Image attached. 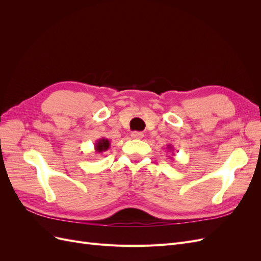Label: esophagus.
Here are the masks:
<instances>
[{
	"label": "esophagus",
	"instance_id": "esophagus-1",
	"mask_svg": "<svg viewBox=\"0 0 261 261\" xmlns=\"http://www.w3.org/2000/svg\"><path fill=\"white\" fill-rule=\"evenodd\" d=\"M130 136H132V138H134V139H140V138L144 137V134L140 133V132H132Z\"/></svg>",
	"mask_w": 261,
	"mask_h": 261
}]
</instances>
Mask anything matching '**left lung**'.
Returning a JSON list of instances; mask_svg holds the SVG:
<instances>
[{
  "label": "left lung",
  "mask_w": 261,
  "mask_h": 261,
  "mask_svg": "<svg viewBox=\"0 0 261 261\" xmlns=\"http://www.w3.org/2000/svg\"><path fill=\"white\" fill-rule=\"evenodd\" d=\"M167 149H168V150H170V152H171V151H173V150H174V148H173V146H172V145H168V146H167Z\"/></svg>",
  "instance_id": "obj_1"
}]
</instances>
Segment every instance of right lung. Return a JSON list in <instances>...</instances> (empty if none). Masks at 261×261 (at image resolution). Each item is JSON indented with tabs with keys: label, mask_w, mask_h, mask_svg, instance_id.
Masks as SVG:
<instances>
[{
	"label": "right lung",
	"mask_w": 261,
	"mask_h": 261,
	"mask_svg": "<svg viewBox=\"0 0 261 261\" xmlns=\"http://www.w3.org/2000/svg\"><path fill=\"white\" fill-rule=\"evenodd\" d=\"M109 148H110V141L107 138H101L97 140L96 145H94V150H96L98 153L107 151Z\"/></svg>",
	"instance_id": "add662e5"
}]
</instances>
